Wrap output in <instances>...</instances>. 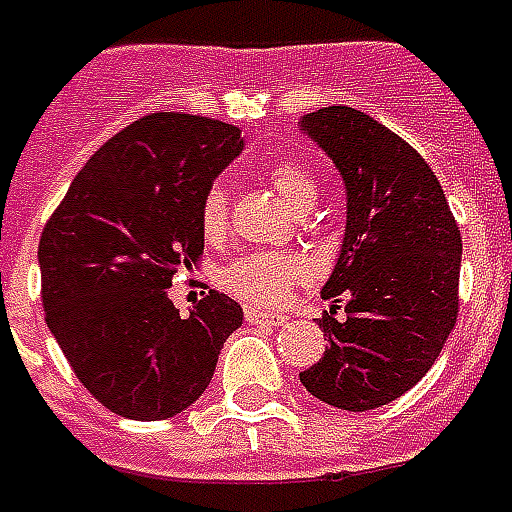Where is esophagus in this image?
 <instances>
[{"mask_svg": "<svg viewBox=\"0 0 512 512\" xmlns=\"http://www.w3.org/2000/svg\"><path fill=\"white\" fill-rule=\"evenodd\" d=\"M245 321L256 326H283L288 318L280 313H267V310H245Z\"/></svg>", "mask_w": 512, "mask_h": 512, "instance_id": "obj_1", "label": "esophagus"}]
</instances>
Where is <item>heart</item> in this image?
I'll return each mask as SVG.
<instances>
[{
    "label": "heart",
    "mask_w": 512,
    "mask_h": 512,
    "mask_svg": "<svg viewBox=\"0 0 512 512\" xmlns=\"http://www.w3.org/2000/svg\"><path fill=\"white\" fill-rule=\"evenodd\" d=\"M270 180L272 186L278 188L280 194L297 210L313 207L315 197H318V180L302 161L288 159L272 164ZM226 224H229L226 188L221 183H213L205 191L202 205H199V229H202L207 240H218V237H224ZM305 275V259L299 253L253 251L234 259L232 264H226L224 272H221V280L242 302L259 307H275L283 302V297L297 286L299 280H305Z\"/></svg>",
    "instance_id": "1"
}]
</instances>
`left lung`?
Instances as JSON below:
<instances>
[{"instance_id":"obj_1","label":"left lung","mask_w":512,"mask_h":512,"mask_svg":"<svg viewBox=\"0 0 512 512\" xmlns=\"http://www.w3.org/2000/svg\"><path fill=\"white\" fill-rule=\"evenodd\" d=\"M302 132L340 169L348 221L321 288L345 318H315L329 348L299 380L326 405L364 413L410 391L443 351L459 315L461 234L432 167L388 126L334 105L307 113Z\"/></svg>"}]
</instances>
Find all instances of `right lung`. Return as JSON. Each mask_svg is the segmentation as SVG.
<instances>
[{
	"label": "right lung",
	"mask_w": 512,
	"mask_h": 512,
	"mask_svg": "<svg viewBox=\"0 0 512 512\" xmlns=\"http://www.w3.org/2000/svg\"><path fill=\"white\" fill-rule=\"evenodd\" d=\"M242 151L240 129L188 113L142 115L72 180L40 237L45 321L107 410L164 421L210 386L242 307L207 291L180 315L167 288L205 251L199 205Z\"/></svg>",
	"instance_id": "add662e5"
}]
</instances>
